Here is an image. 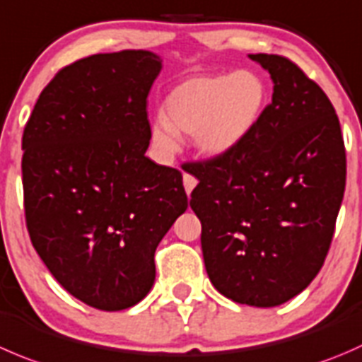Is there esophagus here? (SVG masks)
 <instances>
[{
    "label": "esophagus",
    "mask_w": 362,
    "mask_h": 362,
    "mask_svg": "<svg viewBox=\"0 0 362 362\" xmlns=\"http://www.w3.org/2000/svg\"><path fill=\"white\" fill-rule=\"evenodd\" d=\"M196 184H198V180H196L192 175L184 173V189H185V192H187V194H191L192 189L196 187Z\"/></svg>",
    "instance_id": "1"
}]
</instances>
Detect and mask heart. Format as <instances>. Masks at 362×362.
<instances>
[{
    "label": "heart",
    "mask_w": 362,
    "mask_h": 362,
    "mask_svg": "<svg viewBox=\"0 0 362 362\" xmlns=\"http://www.w3.org/2000/svg\"><path fill=\"white\" fill-rule=\"evenodd\" d=\"M269 103V88L249 69L203 74L178 83L168 93L166 117L153 118L152 143L164 156L180 150V136H192L196 152L223 157L255 132Z\"/></svg>",
    "instance_id": "b5f03b06"
}]
</instances>
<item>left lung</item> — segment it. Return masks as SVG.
Here are the masks:
<instances>
[{"label": "left lung", "mask_w": 362, "mask_h": 362, "mask_svg": "<svg viewBox=\"0 0 362 362\" xmlns=\"http://www.w3.org/2000/svg\"><path fill=\"white\" fill-rule=\"evenodd\" d=\"M270 74L272 103L233 152L187 171L210 281L233 303L274 308L324 265L343 202L346 157L331 100L296 63L249 54Z\"/></svg>", "instance_id": "obj_1"}]
</instances>
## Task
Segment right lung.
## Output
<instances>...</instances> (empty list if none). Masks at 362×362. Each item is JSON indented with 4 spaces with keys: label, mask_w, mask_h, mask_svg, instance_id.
<instances>
[{
    "label": "right lung",
    "mask_w": 362,
    "mask_h": 362,
    "mask_svg": "<svg viewBox=\"0 0 362 362\" xmlns=\"http://www.w3.org/2000/svg\"><path fill=\"white\" fill-rule=\"evenodd\" d=\"M152 51L77 59L42 90L23 134L31 244L76 299L120 311L156 281L153 255L187 209L182 173L145 156Z\"/></svg>",
    "instance_id": "1"
}]
</instances>
